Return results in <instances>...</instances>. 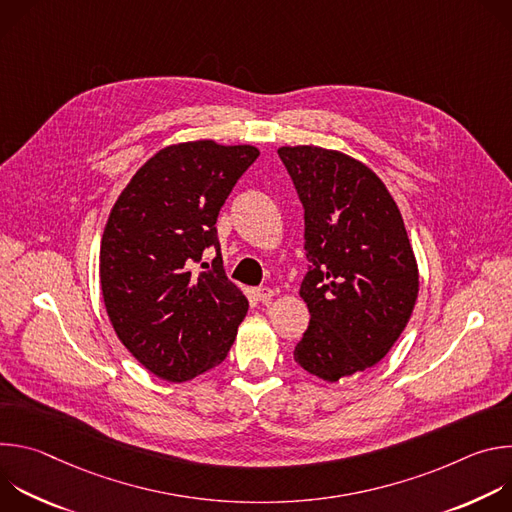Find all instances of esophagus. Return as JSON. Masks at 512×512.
<instances>
[{
	"label": "esophagus",
	"mask_w": 512,
	"mask_h": 512,
	"mask_svg": "<svg viewBox=\"0 0 512 512\" xmlns=\"http://www.w3.org/2000/svg\"><path fill=\"white\" fill-rule=\"evenodd\" d=\"M275 296V291L271 287H255V298L263 304H267Z\"/></svg>",
	"instance_id": "1"
}]
</instances>
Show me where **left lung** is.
<instances>
[{
  "instance_id": "8db88e82",
  "label": "left lung",
  "mask_w": 512,
  "mask_h": 512,
  "mask_svg": "<svg viewBox=\"0 0 512 512\" xmlns=\"http://www.w3.org/2000/svg\"><path fill=\"white\" fill-rule=\"evenodd\" d=\"M304 206L310 326L294 350L304 371L334 383L371 369L405 330L419 291L401 212L358 160L296 145L277 150Z\"/></svg>"
}]
</instances>
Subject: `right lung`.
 Segmentation results:
<instances>
[{
    "instance_id": "obj_1",
    "label": "right lung",
    "mask_w": 512,
    "mask_h": 512,
    "mask_svg": "<svg viewBox=\"0 0 512 512\" xmlns=\"http://www.w3.org/2000/svg\"><path fill=\"white\" fill-rule=\"evenodd\" d=\"M253 145H168L117 198L101 241V289L123 346L170 383L221 364L249 302L227 277L216 218L257 160ZM217 257L208 266L204 248ZM200 262L196 274L191 267Z\"/></svg>"
}]
</instances>
